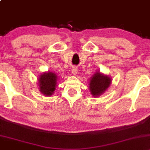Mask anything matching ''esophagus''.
Listing matches in <instances>:
<instances>
[{
    "label": "esophagus",
    "instance_id": "1",
    "mask_svg": "<svg viewBox=\"0 0 150 150\" xmlns=\"http://www.w3.org/2000/svg\"><path fill=\"white\" fill-rule=\"evenodd\" d=\"M72 72L73 75H77V73H78V68L76 67H73L72 68Z\"/></svg>",
    "mask_w": 150,
    "mask_h": 150
}]
</instances>
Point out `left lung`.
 <instances>
[{
	"instance_id": "obj_1",
	"label": "left lung",
	"mask_w": 150,
	"mask_h": 150,
	"mask_svg": "<svg viewBox=\"0 0 150 150\" xmlns=\"http://www.w3.org/2000/svg\"><path fill=\"white\" fill-rule=\"evenodd\" d=\"M112 82L110 77L97 72L91 78L89 88L91 94L95 97L100 96L109 88Z\"/></svg>"
}]
</instances>
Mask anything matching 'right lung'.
I'll return each instance as SVG.
<instances>
[{"label":"right lung","mask_w":150,"mask_h":150,"mask_svg":"<svg viewBox=\"0 0 150 150\" xmlns=\"http://www.w3.org/2000/svg\"><path fill=\"white\" fill-rule=\"evenodd\" d=\"M57 76L54 72H47L41 74L38 78L39 89L43 95L51 96L57 87Z\"/></svg>","instance_id":"right-lung-1"}]
</instances>
